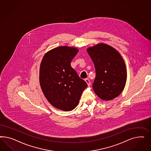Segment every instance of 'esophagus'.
<instances>
[{
  "label": "esophagus",
  "instance_id": "34e87169",
  "mask_svg": "<svg viewBox=\"0 0 151 151\" xmlns=\"http://www.w3.org/2000/svg\"><path fill=\"white\" fill-rule=\"evenodd\" d=\"M85 82L87 83L88 86H90V84H91L90 80H89L88 78H85Z\"/></svg>",
  "mask_w": 151,
  "mask_h": 151
}]
</instances>
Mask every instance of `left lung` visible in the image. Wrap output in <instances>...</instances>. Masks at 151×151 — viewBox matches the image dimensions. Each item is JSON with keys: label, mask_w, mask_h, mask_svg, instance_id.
Masks as SVG:
<instances>
[{"label": "left lung", "mask_w": 151, "mask_h": 151, "mask_svg": "<svg viewBox=\"0 0 151 151\" xmlns=\"http://www.w3.org/2000/svg\"><path fill=\"white\" fill-rule=\"evenodd\" d=\"M87 51L96 71L93 91L103 100L116 98L124 90L127 79L126 65L121 55L114 47L102 43L87 48Z\"/></svg>", "instance_id": "1"}]
</instances>
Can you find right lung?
<instances>
[{"label": "right lung", "mask_w": 151, "mask_h": 151, "mask_svg": "<svg viewBox=\"0 0 151 151\" xmlns=\"http://www.w3.org/2000/svg\"><path fill=\"white\" fill-rule=\"evenodd\" d=\"M78 50L59 46L49 51L41 61L39 81L46 99L54 107L64 111L78 106L87 83L71 66Z\"/></svg>", "instance_id": "right-lung-1"}]
</instances>
